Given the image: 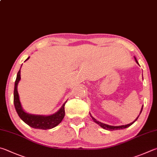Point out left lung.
<instances>
[{"mask_svg":"<svg viewBox=\"0 0 157 157\" xmlns=\"http://www.w3.org/2000/svg\"><path fill=\"white\" fill-rule=\"evenodd\" d=\"M135 61H136V63H137V64H139V63H138V61L136 60V59L135 57ZM142 76H143V75H142ZM143 106H142L141 110V111H140V113H139V116L137 117H136V118L135 119V121H133L132 122V123H130V124H126V125H122V126H110V125H108V124H104V123H101V122L98 121V120H97V119H95V118L93 117L92 115H91V114H90V115L91 118H92V119H93L94 122H95V123H96V124H98L99 126H101L102 128H104V129H105V130H122V129H124V128H128V127L130 126L131 125L135 123V122L136 120H137L138 117H139V115H140V114H141V112H142V110H143Z\"/></svg>","mask_w":157,"mask_h":157,"instance_id":"left-lung-1","label":"left lung"}]
</instances>
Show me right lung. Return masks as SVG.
<instances>
[{
	"label": "right lung",
	"instance_id": "add662e5",
	"mask_svg": "<svg viewBox=\"0 0 157 157\" xmlns=\"http://www.w3.org/2000/svg\"><path fill=\"white\" fill-rule=\"evenodd\" d=\"M29 59V57L26 60ZM22 67V66H21ZM21 69L17 73L16 79L14 85L13 91V104L15 106L16 110L22 121L25 124L29 125V126L36 129L47 130L51 129L54 127L58 126L60 123L62 119H64L65 115L64 105L66 104V101L62 105V107L57 111L56 113L50 115H33V114L28 113L23 110L22 105L20 101L19 95L18 92V84L21 80Z\"/></svg>",
	"mask_w": 157,
	"mask_h": 157
}]
</instances>
